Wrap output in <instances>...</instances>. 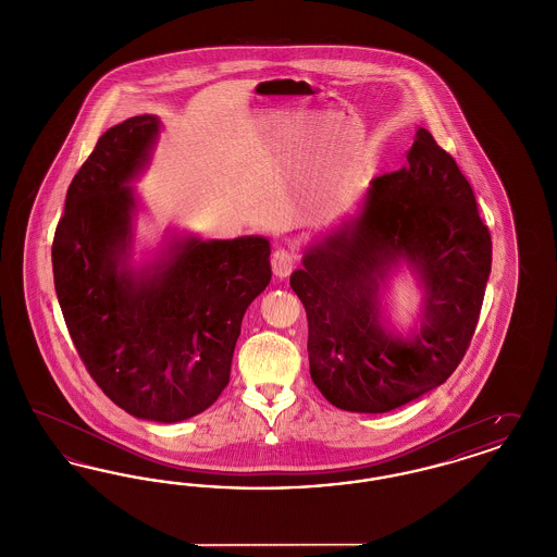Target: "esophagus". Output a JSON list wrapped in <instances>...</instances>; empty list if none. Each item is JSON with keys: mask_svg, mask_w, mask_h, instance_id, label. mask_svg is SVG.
I'll list each match as a JSON object with an SVG mask.
<instances>
[{"mask_svg": "<svg viewBox=\"0 0 557 557\" xmlns=\"http://www.w3.org/2000/svg\"><path fill=\"white\" fill-rule=\"evenodd\" d=\"M296 267V252L292 248H277L271 255V269L277 277H288Z\"/></svg>", "mask_w": 557, "mask_h": 557, "instance_id": "34e87169", "label": "esophagus"}]
</instances>
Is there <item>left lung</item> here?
<instances>
[{"label":"left lung","instance_id":"8db88e82","mask_svg":"<svg viewBox=\"0 0 557 557\" xmlns=\"http://www.w3.org/2000/svg\"><path fill=\"white\" fill-rule=\"evenodd\" d=\"M491 255L474 189L432 133L418 129L407 166L375 177L363 212L292 273L321 395L345 411L386 413L447 382L476 332ZM400 256L426 288L423 327L407 344L376 319V282Z\"/></svg>","mask_w":557,"mask_h":557}]
</instances>
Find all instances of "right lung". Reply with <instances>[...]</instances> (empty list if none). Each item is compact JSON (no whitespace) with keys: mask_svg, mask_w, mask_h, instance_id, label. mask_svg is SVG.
Here are the masks:
<instances>
[{"mask_svg":"<svg viewBox=\"0 0 557 557\" xmlns=\"http://www.w3.org/2000/svg\"><path fill=\"white\" fill-rule=\"evenodd\" d=\"M152 114L110 127L73 177L52 244L53 286L85 370L141 420L182 422L230 382L248 305L271 280L269 242L189 238L146 271L125 265Z\"/></svg>","mask_w":557,"mask_h":557,"instance_id":"add662e5","label":"right lung"}]
</instances>
